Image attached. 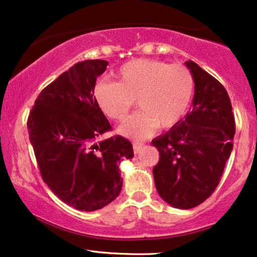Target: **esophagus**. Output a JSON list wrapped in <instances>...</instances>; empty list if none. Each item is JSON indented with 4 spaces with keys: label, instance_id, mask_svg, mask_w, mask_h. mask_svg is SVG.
Returning a JSON list of instances; mask_svg holds the SVG:
<instances>
[{
    "label": "esophagus",
    "instance_id": "34e87169",
    "mask_svg": "<svg viewBox=\"0 0 257 257\" xmlns=\"http://www.w3.org/2000/svg\"><path fill=\"white\" fill-rule=\"evenodd\" d=\"M143 146H145V143L143 142H134L133 143V148H134V153L138 154L141 152V149L143 148Z\"/></svg>",
    "mask_w": 257,
    "mask_h": 257
}]
</instances>
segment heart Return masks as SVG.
Returning a JSON list of instances; mask_svg holds the SVG:
<instances>
[{
  "instance_id": "1",
  "label": "heart",
  "mask_w": 257,
  "mask_h": 257,
  "mask_svg": "<svg viewBox=\"0 0 257 257\" xmlns=\"http://www.w3.org/2000/svg\"><path fill=\"white\" fill-rule=\"evenodd\" d=\"M118 81L101 80L94 87V97L108 117L122 121L134 107L119 133L145 139L155 131L172 128L187 114L194 95V77L182 64L157 60L129 61L119 68Z\"/></svg>"
}]
</instances>
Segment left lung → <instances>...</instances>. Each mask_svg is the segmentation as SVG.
<instances>
[{
  "mask_svg": "<svg viewBox=\"0 0 257 257\" xmlns=\"http://www.w3.org/2000/svg\"><path fill=\"white\" fill-rule=\"evenodd\" d=\"M186 66L195 82L193 111L152 141L160 153L153 168L156 189L180 209L196 207L214 193L235 135L231 102L223 85L193 61Z\"/></svg>",
  "mask_w": 257,
  "mask_h": 257,
  "instance_id": "8db88e82",
  "label": "left lung"
}]
</instances>
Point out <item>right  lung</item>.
I'll return each instance as SVG.
<instances>
[{"mask_svg": "<svg viewBox=\"0 0 257 257\" xmlns=\"http://www.w3.org/2000/svg\"><path fill=\"white\" fill-rule=\"evenodd\" d=\"M104 60L74 64L48 84L29 112V140L41 176L68 206L94 211L114 201L122 189L118 164L134 156L122 136L100 141L111 125L94 97Z\"/></svg>", "mask_w": 257, "mask_h": 257, "instance_id": "right-lung-1", "label": "right lung"}]
</instances>
